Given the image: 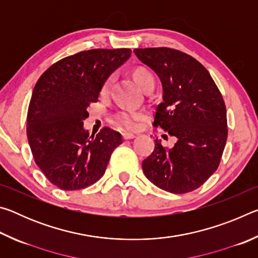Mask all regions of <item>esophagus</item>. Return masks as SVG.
I'll use <instances>...</instances> for the list:
<instances>
[{
  "label": "esophagus",
  "instance_id": "34e87169",
  "mask_svg": "<svg viewBox=\"0 0 258 258\" xmlns=\"http://www.w3.org/2000/svg\"><path fill=\"white\" fill-rule=\"evenodd\" d=\"M135 135L132 133H123V139L124 140H131V139H134Z\"/></svg>",
  "mask_w": 258,
  "mask_h": 258
}]
</instances>
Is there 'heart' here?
<instances>
[{
  "mask_svg": "<svg viewBox=\"0 0 258 258\" xmlns=\"http://www.w3.org/2000/svg\"><path fill=\"white\" fill-rule=\"evenodd\" d=\"M131 77L133 78L135 84L139 86V89L143 91L145 93H150L154 91L156 86V78L149 68L145 66L134 67L131 71ZM112 86V77L107 78L103 82V84L100 89V95L102 98H107L110 93ZM146 118V115L143 112H126L119 111L112 117L113 124H116L119 127L126 130H135L138 127L139 121H141Z\"/></svg>",
  "mask_w": 258,
  "mask_h": 258,
  "instance_id": "b5f03b06",
  "label": "heart"
}]
</instances>
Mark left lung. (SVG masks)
I'll use <instances>...</instances> for the list:
<instances>
[{"instance_id":"left-lung-1","label":"left lung","mask_w":258,"mask_h":258,"mask_svg":"<svg viewBox=\"0 0 258 258\" xmlns=\"http://www.w3.org/2000/svg\"><path fill=\"white\" fill-rule=\"evenodd\" d=\"M163 85L155 126L176 138L171 149L155 140L142 161L143 173L156 186L181 195L198 189L216 171L228 139L224 100L206 68L191 55L169 47L135 49Z\"/></svg>"}]
</instances>
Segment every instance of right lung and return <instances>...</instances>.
<instances>
[{
    "label": "right lung",
    "mask_w": 258,
    "mask_h": 258,
    "mask_svg": "<svg viewBox=\"0 0 258 258\" xmlns=\"http://www.w3.org/2000/svg\"><path fill=\"white\" fill-rule=\"evenodd\" d=\"M130 56V49L82 51L56 61L38 78L28 107L27 138L35 163L52 184L81 190L106 172L121 135L109 127L90 135L83 121L103 82Z\"/></svg>",
    "instance_id": "1"
}]
</instances>
